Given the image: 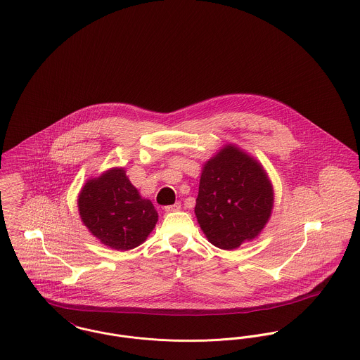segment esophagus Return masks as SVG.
<instances>
[{
    "label": "esophagus",
    "mask_w": 360,
    "mask_h": 360,
    "mask_svg": "<svg viewBox=\"0 0 360 360\" xmlns=\"http://www.w3.org/2000/svg\"><path fill=\"white\" fill-rule=\"evenodd\" d=\"M180 207H181V203H180V202H176V203H173V205L165 206V212H167V213H170V212H177V210H180Z\"/></svg>",
    "instance_id": "esophagus-1"
}]
</instances>
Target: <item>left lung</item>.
Instances as JSON below:
<instances>
[{"mask_svg": "<svg viewBox=\"0 0 360 360\" xmlns=\"http://www.w3.org/2000/svg\"><path fill=\"white\" fill-rule=\"evenodd\" d=\"M274 206L272 184L255 158L229 144L203 165L196 220L220 249L232 250L255 239Z\"/></svg>", "mask_w": 360, "mask_h": 360, "instance_id": "obj_1", "label": "left lung"}]
</instances>
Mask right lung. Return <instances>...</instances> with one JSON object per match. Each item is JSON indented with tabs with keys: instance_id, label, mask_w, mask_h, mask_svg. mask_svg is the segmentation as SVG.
<instances>
[{
	"instance_id": "right-lung-1",
	"label": "right lung",
	"mask_w": 360,
	"mask_h": 360,
	"mask_svg": "<svg viewBox=\"0 0 360 360\" xmlns=\"http://www.w3.org/2000/svg\"><path fill=\"white\" fill-rule=\"evenodd\" d=\"M78 210L92 235L115 250L141 245L158 221L153 202L140 196L122 167L88 180L78 195Z\"/></svg>"
}]
</instances>
